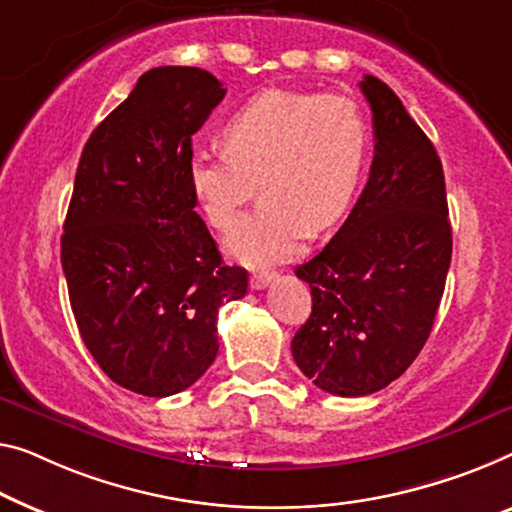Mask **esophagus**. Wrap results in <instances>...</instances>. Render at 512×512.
<instances>
[{"label":"esophagus","instance_id":"obj_1","mask_svg":"<svg viewBox=\"0 0 512 512\" xmlns=\"http://www.w3.org/2000/svg\"><path fill=\"white\" fill-rule=\"evenodd\" d=\"M278 273L276 271H255L253 276H250V287L253 289H264L269 282L276 280Z\"/></svg>","mask_w":512,"mask_h":512}]
</instances>
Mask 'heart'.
Listing matches in <instances>:
<instances>
[{"label":"heart","instance_id":"1","mask_svg":"<svg viewBox=\"0 0 512 512\" xmlns=\"http://www.w3.org/2000/svg\"><path fill=\"white\" fill-rule=\"evenodd\" d=\"M223 151H197L188 181L216 230H230L262 188V204L227 236L250 266L296 255L310 230H329L354 204L370 158V124L340 94L264 91L223 126Z\"/></svg>","mask_w":512,"mask_h":512}]
</instances>
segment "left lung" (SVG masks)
<instances>
[{"label": "left lung", "mask_w": 512, "mask_h": 512, "mask_svg": "<svg viewBox=\"0 0 512 512\" xmlns=\"http://www.w3.org/2000/svg\"><path fill=\"white\" fill-rule=\"evenodd\" d=\"M361 91L375 128L370 179L322 253L296 266L312 312L292 340L294 361L342 398L381 391L421 354L453 253L432 142L386 82L365 75Z\"/></svg>", "instance_id": "1"}]
</instances>
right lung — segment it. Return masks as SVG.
<instances>
[{"mask_svg": "<svg viewBox=\"0 0 512 512\" xmlns=\"http://www.w3.org/2000/svg\"><path fill=\"white\" fill-rule=\"evenodd\" d=\"M225 91L202 68H151L89 135L75 172L61 234L75 322L105 375L147 398L209 370L220 305L248 292L188 181L193 135Z\"/></svg>", "mask_w": 512, "mask_h": 512, "instance_id": "obj_1", "label": "right lung"}]
</instances>
